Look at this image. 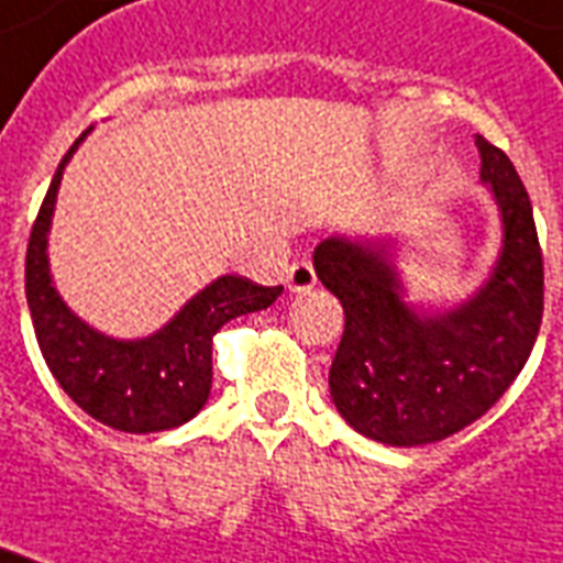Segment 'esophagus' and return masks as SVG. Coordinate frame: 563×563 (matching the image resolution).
<instances>
[{"mask_svg": "<svg viewBox=\"0 0 563 563\" xmlns=\"http://www.w3.org/2000/svg\"><path fill=\"white\" fill-rule=\"evenodd\" d=\"M316 268H312V263H307V260H300V263H295L289 268V291H295V295H303V291L316 289Z\"/></svg>", "mask_w": 563, "mask_h": 563, "instance_id": "34e87169", "label": "esophagus"}]
</instances>
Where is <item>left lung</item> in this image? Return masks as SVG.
<instances>
[{
	"label": "left lung",
	"instance_id": "left-lung-1",
	"mask_svg": "<svg viewBox=\"0 0 563 563\" xmlns=\"http://www.w3.org/2000/svg\"><path fill=\"white\" fill-rule=\"evenodd\" d=\"M476 148L503 247L462 303H411L394 239L339 233L312 254L318 280L344 309L330 397L360 435L379 444H435L471 427L515 383L541 330L543 254L532 201L506 152L485 136Z\"/></svg>",
	"mask_w": 563,
	"mask_h": 563
}]
</instances>
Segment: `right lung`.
Masks as SVG:
<instances>
[{
	"label": "right lung",
	"instance_id": "obj_1",
	"mask_svg": "<svg viewBox=\"0 0 563 563\" xmlns=\"http://www.w3.org/2000/svg\"><path fill=\"white\" fill-rule=\"evenodd\" d=\"M84 131L57 166L25 254V298L48 371L90 418L119 432H163L192 420L212 385V335L247 312L272 307L283 286H256L221 274L145 339H113L75 316L48 268V230L66 163L87 140Z\"/></svg>",
	"mask_w": 563,
	"mask_h": 563
}]
</instances>
